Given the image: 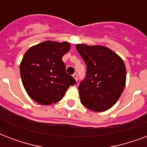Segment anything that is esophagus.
I'll return each mask as SVG.
<instances>
[{
  "label": "esophagus",
  "instance_id": "esophagus-1",
  "mask_svg": "<svg viewBox=\"0 0 147 147\" xmlns=\"http://www.w3.org/2000/svg\"><path fill=\"white\" fill-rule=\"evenodd\" d=\"M73 77L76 80V81H77V74H73Z\"/></svg>",
  "mask_w": 147,
  "mask_h": 147
}]
</instances>
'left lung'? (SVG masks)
Here are the masks:
<instances>
[{
  "label": "left lung",
  "instance_id": "left-lung-1",
  "mask_svg": "<svg viewBox=\"0 0 147 147\" xmlns=\"http://www.w3.org/2000/svg\"><path fill=\"white\" fill-rule=\"evenodd\" d=\"M76 48L86 64V75L80 83V102L95 112H103L117 103L124 90L127 71L122 58L101 45L78 44Z\"/></svg>",
  "mask_w": 147,
  "mask_h": 147
}]
</instances>
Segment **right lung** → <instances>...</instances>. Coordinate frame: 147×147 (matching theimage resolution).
<instances>
[{
	"instance_id": "obj_1",
	"label": "right lung",
	"mask_w": 147,
	"mask_h": 147,
	"mask_svg": "<svg viewBox=\"0 0 147 147\" xmlns=\"http://www.w3.org/2000/svg\"><path fill=\"white\" fill-rule=\"evenodd\" d=\"M70 49L68 42L47 40L31 47L20 64L21 80L30 98L41 105H51L63 98L68 87L76 84L66 72L63 56Z\"/></svg>"
}]
</instances>
